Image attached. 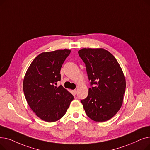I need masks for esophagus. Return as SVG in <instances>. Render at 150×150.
Returning <instances> with one entry per match:
<instances>
[{
	"label": "esophagus",
	"instance_id": "1",
	"mask_svg": "<svg viewBox=\"0 0 150 150\" xmlns=\"http://www.w3.org/2000/svg\"><path fill=\"white\" fill-rule=\"evenodd\" d=\"M72 93H73V94L76 95V94H77V90H76V89H75V90H72Z\"/></svg>",
	"mask_w": 150,
	"mask_h": 150
}]
</instances>
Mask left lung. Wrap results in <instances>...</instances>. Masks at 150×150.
I'll use <instances>...</instances> for the list:
<instances>
[{
  "label": "left lung",
  "mask_w": 150,
  "mask_h": 150,
  "mask_svg": "<svg viewBox=\"0 0 150 150\" xmlns=\"http://www.w3.org/2000/svg\"><path fill=\"white\" fill-rule=\"evenodd\" d=\"M79 54L86 65L88 79L94 87L81 100L89 118L104 122L121 108L126 90V79L114 56L103 48H83Z\"/></svg>",
  "instance_id": "left-lung-1"
}]
</instances>
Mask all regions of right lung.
Listing matches in <instances>:
<instances>
[{"mask_svg":"<svg viewBox=\"0 0 150 150\" xmlns=\"http://www.w3.org/2000/svg\"><path fill=\"white\" fill-rule=\"evenodd\" d=\"M70 50H58L43 52L33 60L23 80L25 99L35 115L41 120L52 122L66 114L74 96L62 86L60 71Z\"/></svg>","mask_w":150,"mask_h":150,"instance_id":"right-lung-1","label":"right lung"}]
</instances>
